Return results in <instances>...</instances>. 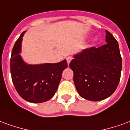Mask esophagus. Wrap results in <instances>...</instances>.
<instances>
[{
  "label": "esophagus",
  "instance_id": "esophagus-1",
  "mask_svg": "<svg viewBox=\"0 0 130 130\" xmlns=\"http://www.w3.org/2000/svg\"><path fill=\"white\" fill-rule=\"evenodd\" d=\"M66 60H67L68 64L69 65V64H70V62H71V60H72V56H68V57L66 58Z\"/></svg>",
  "mask_w": 130,
  "mask_h": 130
}]
</instances>
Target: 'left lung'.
Returning <instances> with one entry per match:
<instances>
[{
    "instance_id": "obj_1",
    "label": "left lung",
    "mask_w": 130,
    "mask_h": 130,
    "mask_svg": "<svg viewBox=\"0 0 130 130\" xmlns=\"http://www.w3.org/2000/svg\"><path fill=\"white\" fill-rule=\"evenodd\" d=\"M106 33V44L84 50L70 63L79 96L92 101L111 96L120 79L122 57L118 43L108 31Z\"/></svg>"
}]
</instances>
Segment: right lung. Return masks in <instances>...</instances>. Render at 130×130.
<instances>
[{
  "label": "right lung",
  "mask_w": 130,
  "mask_h": 130,
  "mask_svg": "<svg viewBox=\"0 0 130 130\" xmlns=\"http://www.w3.org/2000/svg\"><path fill=\"white\" fill-rule=\"evenodd\" d=\"M24 31L14 43L10 58L12 83L19 95L31 103H42L56 93L62 72L68 67L66 60L58 63L31 65L21 58V43Z\"/></svg>",
  "instance_id": "right-lung-1"
}]
</instances>
